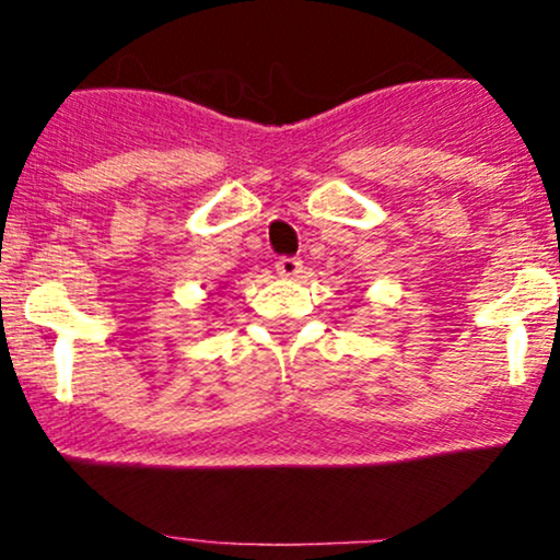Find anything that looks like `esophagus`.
<instances>
[{
  "mask_svg": "<svg viewBox=\"0 0 560 560\" xmlns=\"http://www.w3.org/2000/svg\"><path fill=\"white\" fill-rule=\"evenodd\" d=\"M276 271H279V276H284V279H294V276L302 273V260L284 255V258L276 260Z\"/></svg>",
  "mask_w": 560,
  "mask_h": 560,
  "instance_id": "obj_1",
  "label": "esophagus"
}]
</instances>
